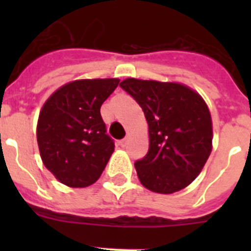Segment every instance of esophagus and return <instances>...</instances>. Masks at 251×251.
<instances>
[{"instance_id":"obj_1","label":"esophagus","mask_w":251,"mask_h":251,"mask_svg":"<svg viewBox=\"0 0 251 251\" xmlns=\"http://www.w3.org/2000/svg\"><path fill=\"white\" fill-rule=\"evenodd\" d=\"M119 145H121L122 147H126V146L128 145V138H124V139H122V141L119 142Z\"/></svg>"}]
</instances>
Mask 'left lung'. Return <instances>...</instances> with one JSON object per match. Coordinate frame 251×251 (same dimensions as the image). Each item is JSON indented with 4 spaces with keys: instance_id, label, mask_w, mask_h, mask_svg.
<instances>
[{
    "instance_id": "1",
    "label": "left lung",
    "mask_w": 251,
    "mask_h": 251,
    "mask_svg": "<svg viewBox=\"0 0 251 251\" xmlns=\"http://www.w3.org/2000/svg\"><path fill=\"white\" fill-rule=\"evenodd\" d=\"M119 85L136 99L148 124V153L134 163L142 185L165 195L187 187L212 151L206 101L196 90L176 81L128 77Z\"/></svg>"
}]
</instances>
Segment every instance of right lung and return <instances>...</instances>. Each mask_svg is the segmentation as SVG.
I'll list each match as a JSON object with an SVG mask.
<instances>
[{"mask_svg": "<svg viewBox=\"0 0 251 251\" xmlns=\"http://www.w3.org/2000/svg\"><path fill=\"white\" fill-rule=\"evenodd\" d=\"M119 79H79L55 90L37 119L36 138L45 167L69 187H88L100 177L114 143L100 106Z\"/></svg>", "mask_w": 251, "mask_h": 251, "instance_id": "add662e5", "label": "right lung"}]
</instances>
